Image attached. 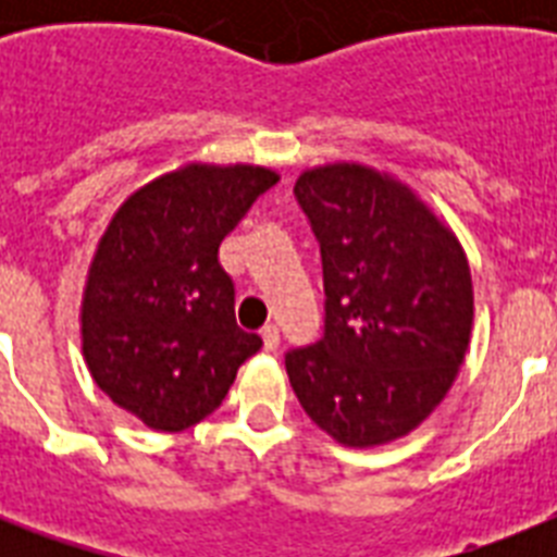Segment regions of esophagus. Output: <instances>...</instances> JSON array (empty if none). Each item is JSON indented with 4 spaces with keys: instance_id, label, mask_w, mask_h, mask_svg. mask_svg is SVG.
I'll use <instances>...</instances> for the list:
<instances>
[{
    "instance_id": "34e87169",
    "label": "esophagus",
    "mask_w": 557,
    "mask_h": 557,
    "mask_svg": "<svg viewBox=\"0 0 557 557\" xmlns=\"http://www.w3.org/2000/svg\"><path fill=\"white\" fill-rule=\"evenodd\" d=\"M260 335H262V347L269 349V352H274V349L280 347V330L274 326V323H265Z\"/></svg>"
}]
</instances>
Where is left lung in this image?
Wrapping results in <instances>:
<instances>
[{
  "instance_id": "8db88e82",
  "label": "left lung",
  "mask_w": 557,
  "mask_h": 557,
  "mask_svg": "<svg viewBox=\"0 0 557 557\" xmlns=\"http://www.w3.org/2000/svg\"><path fill=\"white\" fill-rule=\"evenodd\" d=\"M295 196L321 243L323 338L286 372L321 431L375 448L416 431L471 344L474 286L462 245L389 173L338 161L304 170Z\"/></svg>"
}]
</instances>
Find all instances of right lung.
<instances>
[{
	"label": "right lung",
	"mask_w": 557,
	"mask_h": 557,
	"mask_svg": "<svg viewBox=\"0 0 557 557\" xmlns=\"http://www.w3.org/2000/svg\"><path fill=\"white\" fill-rule=\"evenodd\" d=\"M280 176L253 164H185L109 219L81 304L91 379L147 428L178 433L222 405L262 347L234 318L219 245Z\"/></svg>",
	"instance_id": "1"
}]
</instances>
